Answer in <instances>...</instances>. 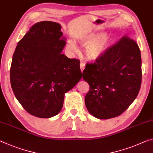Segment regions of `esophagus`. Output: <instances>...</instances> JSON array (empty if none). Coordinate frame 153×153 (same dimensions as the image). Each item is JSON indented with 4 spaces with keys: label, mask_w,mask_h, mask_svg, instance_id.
Wrapping results in <instances>:
<instances>
[{
    "label": "esophagus",
    "mask_w": 153,
    "mask_h": 153,
    "mask_svg": "<svg viewBox=\"0 0 153 153\" xmlns=\"http://www.w3.org/2000/svg\"><path fill=\"white\" fill-rule=\"evenodd\" d=\"M80 67H81V72H83V70H84V68H85V63H83V62H81L80 63Z\"/></svg>",
    "instance_id": "34e87169"
}]
</instances>
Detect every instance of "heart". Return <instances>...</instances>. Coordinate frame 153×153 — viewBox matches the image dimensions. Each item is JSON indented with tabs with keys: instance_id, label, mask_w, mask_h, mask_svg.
Listing matches in <instances>:
<instances>
[{
	"instance_id": "obj_1",
	"label": "heart",
	"mask_w": 153,
	"mask_h": 153,
	"mask_svg": "<svg viewBox=\"0 0 153 153\" xmlns=\"http://www.w3.org/2000/svg\"><path fill=\"white\" fill-rule=\"evenodd\" d=\"M111 39L105 36L104 33H94L81 39V42L87 44L85 48V55L90 60H96L104 55L109 46ZM68 47L70 51H76L77 47L73 41L68 42Z\"/></svg>"
}]
</instances>
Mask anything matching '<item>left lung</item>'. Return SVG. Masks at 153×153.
<instances>
[{"mask_svg":"<svg viewBox=\"0 0 153 153\" xmlns=\"http://www.w3.org/2000/svg\"><path fill=\"white\" fill-rule=\"evenodd\" d=\"M83 78L90 85L85 98L88 111L98 119L117 117L130 106L140 90L142 59L136 42L124 36L94 63Z\"/></svg>","mask_w":153,"mask_h":153,"instance_id":"8db88e82","label":"left lung"}]
</instances>
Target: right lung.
<instances>
[{
	"mask_svg": "<svg viewBox=\"0 0 153 153\" xmlns=\"http://www.w3.org/2000/svg\"><path fill=\"white\" fill-rule=\"evenodd\" d=\"M59 23L42 21L33 25L18 42L10 69L16 98L33 116L57 115L65 94L81 80L80 61L62 53L66 41Z\"/></svg>",
	"mask_w": 153,
	"mask_h": 153,
	"instance_id": "right-lung-1",
	"label": "right lung"
}]
</instances>
